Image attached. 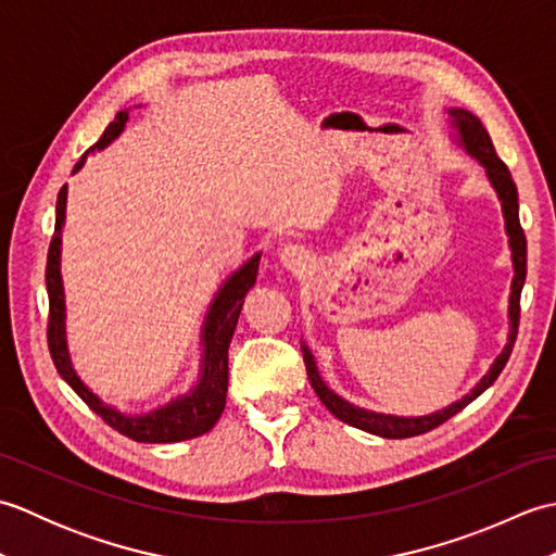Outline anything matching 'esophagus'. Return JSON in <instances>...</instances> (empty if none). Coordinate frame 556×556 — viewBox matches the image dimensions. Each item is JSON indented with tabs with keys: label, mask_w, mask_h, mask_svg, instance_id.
I'll use <instances>...</instances> for the list:
<instances>
[{
	"label": "esophagus",
	"mask_w": 556,
	"mask_h": 556,
	"mask_svg": "<svg viewBox=\"0 0 556 556\" xmlns=\"http://www.w3.org/2000/svg\"><path fill=\"white\" fill-rule=\"evenodd\" d=\"M279 257H281V265H285L287 269H293V271L305 269L311 265V253L299 243H289V245L281 248Z\"/></svg>",
	"instance_id": "34e87169"
}]
</instances>
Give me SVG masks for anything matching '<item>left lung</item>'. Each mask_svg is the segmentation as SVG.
Segmentation results:
<instances>
[{
  "label": "left lung",
  "mask_w": 556,
  "mask_h": 556,
  "mask_svg": "<svg viewBox=\"0 0 556 556\" xmlns=\"http://www.w3.org/2000/svg\"><path fill=\"white\" fill-rule=\"evenodd\" d=\"M448 114H452V119L458 128L460 143H464L470 155H473L482 164V167H485L488 179H490V184L494 186V191H497V195L502 200V210H504V219H506V233H509V245H511V257H514V269H516L514 285H511V299H509V317H511L509 344L504 346V351L500 353V358L494 361L490 372L482 377L473 392L466 394L464 399L456 401V404H452L444 410H437V413H432V416H420V418L382 416V413H372V410L351 406L349 401L339 399L332 392V389L325 387V382L320 380V375H317L311 351L303 349L305 372H308V380L315 389V394L320 396V401L327 406V410L334 413L339 420L353 425V428L387 437V440H404V437H416V434L430 432L434 428H440V425L446 422L452 416H456L458 410H464L470 404V401H476L494 380H497L500 372L504 370L506 361H509V356H511L516 334H518V320H521V289L526 285V255L528 253H526V233H523V227H521V219H518L516 184L511 179L509 167H506V164L497 157V152H494L492 138L485 131V126H482L478 116H473L466 110H448Z\"/></svg>",
  "instance_id": "1"
}]
</instances>
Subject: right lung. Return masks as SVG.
Here are the masks:
<instances>
[{
    "mask_svg": "<svg viewBox=\"0 0 556 556\" xmlns=\"http://www.w3.org/2000/svg\"><path fill=\"white\" fill-rule=\"evenodd\" d=\"M128 119V112H119L114 122L104 128L100 140L88 152H96L108 148L112 140L122 134V128ZM86 152V155H88ZM83 155L74 172H78L86 162ZM64 207H66V186L56 195V222H54V236L50 241V251H47V267H45V281H47V296H50V315H47V346H50V356L54 361L56 372L64 377L68 387L86 401V404L98 413V416L114 428L116 432L126 434L134 442L146 444H169V442H184L193 440L215 428L219 420L224 404H227V387H229V344L233 337L236 323H239V313L243 308V296L253 289L257 277V263L260 255L251 257L248 263L233 271L231 279L222 287L217 299L212 301V308L205 320L203 332V375L191 394L184 399L172 401L169 406L160 410H152L150 416H124V413L104 406L102 401L83 384L76 372L71 370L68 353H66V339H64V293H62V277H59V243H62V224H64Z\"/></svg>",
    "mask_w": 556,
    "mask_h": 556,
    "instance_id": "obj_1",
    "label": "right lung"
}]
</instances>
